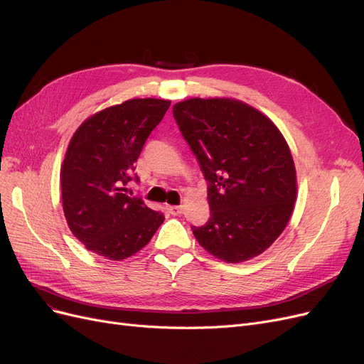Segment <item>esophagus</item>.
I'll use <instances>...</instances> for the list:
<instances>
[{"label": "esophagus", "instance_id": "1", "mask_svg": "<svg viewBox=\"0 0 364 364\" xmlns=\"http://www.w3.org/2000/svg\"><path fill=\"white\" fill-rule=\"evenodd\" d=\"M166 210H168V213L172 214V215H178V214L183 213V207H181V205H168Z\"/></svg>", "mask_w": 364, "mask_h": 364}]
</instances>
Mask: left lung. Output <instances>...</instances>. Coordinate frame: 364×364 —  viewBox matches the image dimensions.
<instances>
[{"mask_svg": "<svg viewBox=\"0 0 364 364\" xmlns=\"http://www.w3.org/2000/svg\"><path fill=\"white\" fill-rule=\"evenodd\" d=\"M173 119L208 181L210 220L192 228L214 257L241 263L269 248L297 198L293 156L275 123L232 98H191Z\"/></svg>", "mask_w": 364, "mask_h": 364, "instance_id": "8db88e82", "label": "left lung"}]
</instances>
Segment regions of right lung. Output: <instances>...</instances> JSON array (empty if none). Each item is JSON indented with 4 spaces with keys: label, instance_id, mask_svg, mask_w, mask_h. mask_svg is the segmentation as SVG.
<instances>
[{
    "label": "right lung",
    "instance_id": "add662e5",
    "mask_svg": "<svg viewBox=\"0 0 364 364\" xmlns=\"http://www.w3.org/2000/svg\"><path fill=\"white\" fill-rule=\"evenodd\" d=\"M169 105L166 100H128L87 117L74 132L60 166L62 205L70 230L95 255L128 259L164 223L162 213L129 198L124 186Z\"/></svg>",
    "mask_w": 364,
    "mask_h": 364
}]
</instances>
